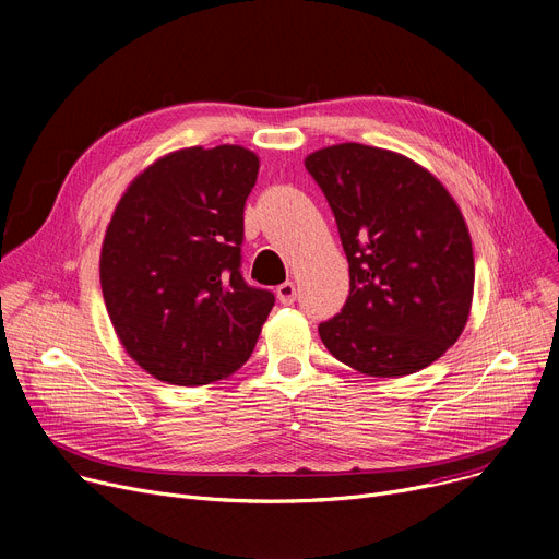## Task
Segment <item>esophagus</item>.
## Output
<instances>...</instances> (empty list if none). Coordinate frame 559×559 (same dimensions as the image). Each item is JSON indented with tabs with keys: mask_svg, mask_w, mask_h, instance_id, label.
Segmentation results:
<instances>
[{
	"mask_svg": "<svg viewBox=\"0 0 559 559\" xmlns=\"http://www.w3.org/2000/svg\"><path fill=\"white\" fill-rule=\"evenodd\" d=\"M276 297H278V301L285 304V306L295 304V299H297V285L289 283V281L283 283V285H278V287H276Z\"/></svg>",
	"mask_w": 559,
	"mask_h": 559,
	"instance_id": "1",
	"label": "esophagus"
}]
</instances>
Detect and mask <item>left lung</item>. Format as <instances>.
I'll return each instance as SVG.
<instances>
[{
	"label": "left lung",
	"mask_w": 559,
	"mask_h": 559,
	"mask_svg": "<svg viewBox=\"0 0 559 559\" xmlns=\"http://www.w3.org/2000/svg\"><path fill=\"white\" fill-rule=\"evenodd\" d=\"M348 260L350 292L319 324L331 356L399 378L442 358L474 301V247L460 205L426 167L380 146L342 142L306 156Z\"/></svg>",
	"instance_id": "left-lung-1"
}]
</instances>
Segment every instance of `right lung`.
Instances as JSON below:
<instances>
[{
	"instance_id": "add662e5",
	"label": "right lung",
	"mask_w": 559,
	"mask_h": 559,
	"mask_svg": "<svg viewBox=\"0 0 559 559\" xmlns=\"http://www.w3.org/2000/svg\"><path fill=\"white\" fill-rule=\"evenodd\" d=\"M260 158L186 146L144 167L117 201L99 258L104 304L129 358L167 385H211L251 356L274 308L240 274L245 201Z\"/></svg>"
}]
</instances>
